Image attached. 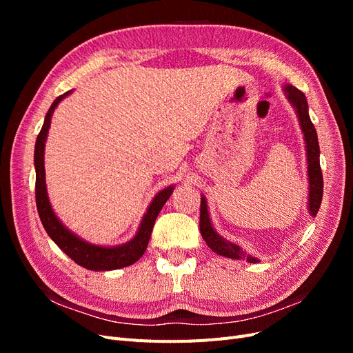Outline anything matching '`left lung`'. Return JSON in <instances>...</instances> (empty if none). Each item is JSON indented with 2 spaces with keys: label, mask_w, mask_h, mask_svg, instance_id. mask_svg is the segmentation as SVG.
I'll return each mask as SVG.
<instances>
[{
  "label": "left lung",
  "mask_w": 353,
  "mask_h": 353,
  "mask_svg": "<svg viewBox=\"0 0 353 353\" xmlns=\"http://www.w3.org/2000/svg\"><path fill=\"white\" fill-rule=\"evenodd\" d=\"M284 91L287 94L288 101L292 103L297 113L299 123H301L302 132L305 137V144H306V157H307V181H309V197H307V209L311 216H316V213L321 206L323 200V188H324V181H323V172L321 166H319V144H318V135L315 131V126L311 122V117H309L307 110V101L305 94L299 91L293 85L287 83L284 85ZM200 232L203 240L206 241L209 248L219 256H225L230 259H245L250 263L259 262L258 258L249 254L239 244L232 243L227 239L221 237L219 234L213 228L209 210H208V201L206 197L201 196L200 203Z\"/></svg>",
  "instance_id": "obj_1"
}]
</instances>
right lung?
<instances>
[{
  "label": "right lung",
  "instance_id": "obj_1",
  "mask_svg": "<svg viewBox=\"0 0 353 353\" xmlns=\"http://www.w3.org/2000/svg\"><path fill=\"white\" fill-rule=\"evenodd\" d=\"M70 92L72 91H68L52 101L51 108L46 114L44 125H42L41 132L38 134L37 143H35L34 162H35V172H37L35 197H37L38 215L50 239L78 265L91 271L121 270V268H125V266L132 265L144 254L154 227V221L159 215V212L162 210L166 200L170 197V194H172L175 185H169L162 191H159V193L154 196L150 205H148L147 212L144 213L140 228H138L135 237L128 243L113 245V248L91 244L88 241L82 240L79 236H77V234L72 232L69 228L63 225L61 221L56 216L54 210H52L48 194H47L44 150H46L48 130L51 125V116L54 113L57 104L63 99H66Z\"/></svg>",
  "mask_w": 353,
  "mask_h": 353
}]
</instances>
